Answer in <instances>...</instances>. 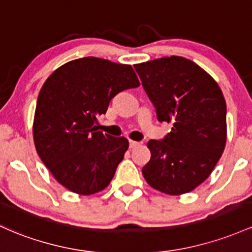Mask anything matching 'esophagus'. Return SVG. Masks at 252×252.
<instances>
[{
	"instance_id": "1",
	"label": "esophagus",
	"mask_w": 252,
	"mask_h": 252,
	"mask_svg": "<svg viewBox=\"0 0 252 252\" xmlns=\"http://www.w3.org/2000/svg\"><path fill=\"white\" fill-rule=\"evenodd\" d=\"M141 142H139V141H132V140H129V147L130 148H135L137 147V146H140Z\"/></svg>"
}]
</instances>
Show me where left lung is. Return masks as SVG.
I'll use <instances>...</instances> for the list:
<instances>
[{
    "instance_id": "obj_1",
    "label": "left lung",
    "mask_w": 252,
    "mask_h": 252,
    "mask_svg": "<svg viewBox=\"0 0 252 252\" xmlns=\"http://www.w3.org/2000/svg\"><path fill=\"white\" fill-rule=\"evenodd\" d=\"M159 122L173 123L162 140H151L147 183L168 195L203 183L226 143V101L219 85L192 61L164 57L134 65Z\"/></svg>"
}]
</instances>
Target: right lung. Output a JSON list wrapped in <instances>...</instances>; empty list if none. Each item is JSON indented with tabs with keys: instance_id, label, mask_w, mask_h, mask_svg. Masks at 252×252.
I'll list each match as a JSON object with an SVG mask.
<instances>
[{
	"instance_id": "right-lung-1",
	"label": "right lung",
	"mask_w": 252,
	"mask_h": 252,
	"mask_svg": "<svg viewBox=\"0 0 252 252\" xmlns=\"http://www.w3.org/2000/svg\"><path fill=\"white\" fill-rule=\"evenodd\" d=\"M139 86L131 65L96 57L71 61L48 77L38 95L33 139L60 184L80 195L110 184L129 142L96 130L98 116L116 94Z\"/></svg>"
}]
</instances>
